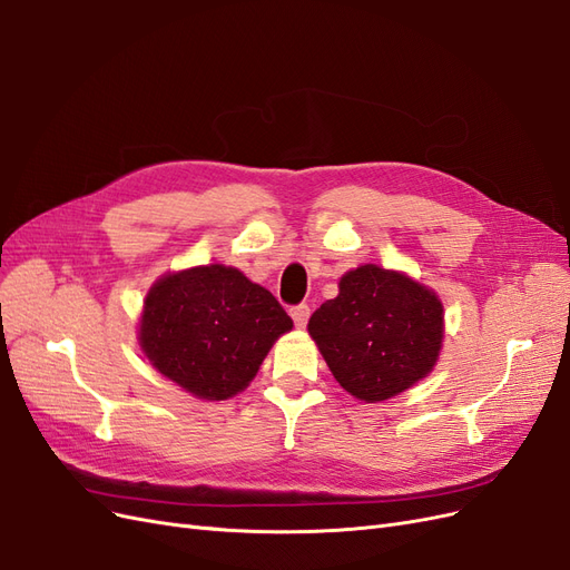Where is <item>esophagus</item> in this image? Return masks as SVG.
<instances>
[{"mask_svg":"<svg viewBox=\"0 0 570 570\" xmlns=\"http://www.w3.org/2000/svg\"><path fill=\"white\" fill-rule=\"evenodd\" d=\"M289 316H292L294 325H297V327H306V321H308V316H311V308H308L306 304L292 306V308H289Z\"/></svg>","mask_w":570,"mask_h":570,"instance_id":"34e87169","label":"esophagus"}]
</instances>
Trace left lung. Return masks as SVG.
<instances>
[{"mask_svg":"<svg viewBox=\"0 0 570 570\" xmlns=\"http://www.w3.org/2000/svg\"><path fill=\"white\" fill-rule=\"evenodd\" d=\"M443 304L407 273L365 264L340 278L316 308L308 335L353 399L380 403L434 370L443 346Z\"/></svg>","mask_w":570,"mask_h":570,"instance_id":"1","label":"left lung"}]
</instances>
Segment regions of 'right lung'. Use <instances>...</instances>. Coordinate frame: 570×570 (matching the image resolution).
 <instances>
[{
    "instance_id": "add662e5",
    "label": "right lung",
    "mask_w": 570,
    "mask_h": 570,
    "mask_svg": "<svg viewBox=\"0 0 570 570\" xmlns=\"http://www.w3.org/2000/svg\"><path fill=\"white\" fill-rule=\"evenodd\" d=\"M292 330L273 294L243 271L209 264L153 283L139 321L150 365L203 401H226L257 377L271 346Z\"/></svg>"
}]
</instances>
